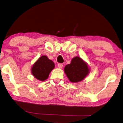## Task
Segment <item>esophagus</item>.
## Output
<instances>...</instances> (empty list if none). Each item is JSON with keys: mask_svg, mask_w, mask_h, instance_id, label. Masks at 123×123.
Instances as JSON below:
<instances>
[{"mask_svg": "<svg viewBox=\"0 0 123 123\" xmlns=\"http://www.w3.org/2000/svg\"><path fill=\"white\" fill-rule=\"evenodd\" d=\"M57 66H58V67L59 68H62V67H63V65H62V63H58Z\"/></svg>", "mask_w": 123, "mask_h": 123, "instance_id": "esophagus-1", "label": "esophagus"}]
</instances>
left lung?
I'll return each instance as SVG.
<instances>
[{
	"instance_id": "8db88e82",
	"label": "left lung",
	"mask_w": 123,
	"mask_h": 123,
	"mask_svg": "<svg viewBox=\"0 0 123 123\" xmlns=\"http://www.w3.org/2000/svg\"><path fill=\"white\" fill-rule=\"evenodd\" d=\"M90 69L87 63L79 56L72 58L71 63L66 65L64 71L71 82L76 83L82 81L89 75Z\"/></svg>"
}]
</instances>
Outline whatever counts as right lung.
I'll return each mask as SVG.
<instances>
[{
  "label": "right lung",
  "mask_w": 123,
  "mask_h": 123,
  "mask_svg": "<svg viewBox=\"0 0 123 123\" xmlns=\"http://www.w3.org/2000/svg\"><path fill=\"white\" fill-rule=\"evenodd\" d=\"M55 68V63L46 56H42L36 61L31 68L33 76L39 81H43L49 76Z\"/></svg>",
  "instance_id": "obj_1"
}]
</instances>
